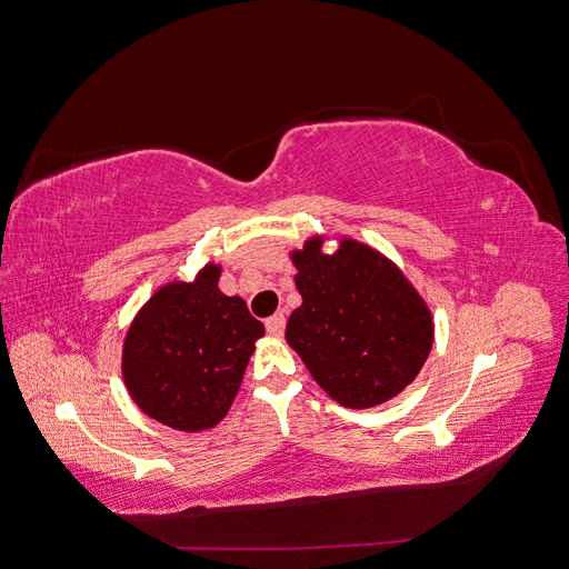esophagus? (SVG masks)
<instances>
[{"label": "esophagus", "mask_w": 569, "mask_h": 569, "mask_svg": "<svg viewBox=\"0 0 569 569\" xmlns=\"http://www.w3.org/2000/svg\"><path fill=\"white\" fill-rule=\"evenodd\" d=\"M266 330H268V335H272V337H282V332H284V316L278 313V316L268 318V320H266Z\"/></svg>", "instance_id": "34e87169"}]
</instances>
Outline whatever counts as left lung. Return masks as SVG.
<instances>
[{
    "label": "left lung",
    "mask_w": 569,
    "mask_h": 569,
    "mask_svg": "<svg viewBox=\"0 0 569 569\" xmlns=\"http://www.w3.org/2000/svg\"><path fill=\"white\" fill-rule=\"evenodd\" d=\"M313 234L289 253L301 306L284 339L327 396L347 408L401 393L432 351V311L403 270L370 244L339 237L332 253Z\"/></svg>",
    "instance_id": "obj_1"
}]
</instances>
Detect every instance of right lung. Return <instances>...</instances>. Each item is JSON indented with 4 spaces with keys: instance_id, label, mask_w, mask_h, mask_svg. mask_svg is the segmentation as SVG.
<instances>
[{
    "instance_id": "add662e5",
    "label": "right lung",
    "mask_w": 569,
    "mask_h": 569,
    "mask_svg": "<svg viewBox=\"0 0 569 569\" xmlns=\"http://www.w3.org/2000/svg\"><path fill=\"white\" fill-rule=\"evenodd\" d=\"M220 266L161 284L132 318L120 372L134 406L178 432L216 427L234 401L256 341L266 335L244 299L218 289Z\"/></svg>"
}]
</instances>
